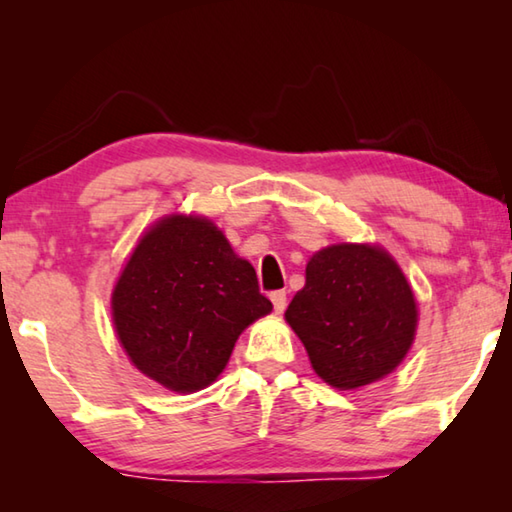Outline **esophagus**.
I'll use <instances>...</instances> for the list:
<instances>
[{"instance_id":"obj_1","label":"esophagus","mask_w":512,"mask_h":512,"mask_svg":"<svg viewBox=\"0 0 512 512\" xmlns=\"http://www.w3.org/2000/svg\"><path fill=\"white\" fill-rule=\"evenodd\" d=\"M271 302H273L275 314H282V311L287 309V293H284V291H273L271 293Z\"/></svg>"}]
</instances>
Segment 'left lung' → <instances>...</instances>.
I'll return each mask as SVG.
<instances>
[{
    "label": "left lung",
    "mask_w": 512,
    "mask_h": 512,
    "mask_svg": "<svg viewBox=\"0 0 512 512\" xmlns=\"http://www.w3.org/2000/svg\"><path fill=\"white\" fill-rule=\"evenodd\" d=\"M316 375L339 391L384 379L406 359L418 332V300L395 257L379 244L316 250L284 311Z\"/></svg>",
    "instance_id": "obj_1"
}]
</instances>
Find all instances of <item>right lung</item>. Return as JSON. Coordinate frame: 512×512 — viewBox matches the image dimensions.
<instances>
[{"instance_id": "add662e5", "label": "right lung", "mask_w": 512, "mask_h": 512, "mask_svg": "<svg viewBox=\"0 0 512 512\" xmlns=\"http://www.w3.org/2000/svg\"><path fill=\"white\" fill-rule=\"evenodd\" d=\"M110 311L128 361L167 391L189 395L219 379L241 332L273 305L219 225L171 212L137 239Z\"/></svg>"}]
</instances>
